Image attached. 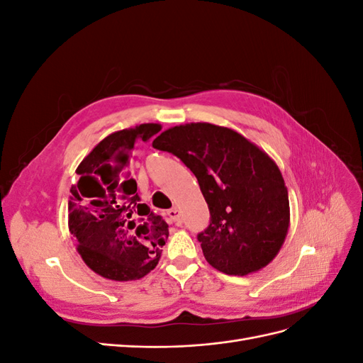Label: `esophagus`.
Masks as SVG:
<instances>
[{
	"label": "esophagus",
	"mask_w": 363,
	"mask_h": 363,
	"mask_svg": "<svg viewBox=\"0 0 363 363\" xmlns=\"http://www.w3.org/2000/svg\"><path fill=\"white\" fill-rule=\"evenodd\" d=\"M168 219L171 223H182L180 211L177 207H174V208H171V211H168Z\"/></svg>",
	"instance_id": "34e87169"
}]
</instances>
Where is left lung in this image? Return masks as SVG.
Instances as JSON below:
<instances>
[{"label": "left lung", "mask_w": 363, "mask_h": 363, "mask_svg": "<svg viewBox=\"0 0 363 363\" xmlns=\"http://www.w3.org/2000/svg\"><path fill=\"white\" fill-rule=\"evenodd\" d=\"M152 147L177 156L199 180L211 211V225L199 235L208 265L228 276L269 265L291 224L277 163L236 130L211 123L171 127Z\"/></svg>", "instance_id": "left-lung-1"}]
</instances>
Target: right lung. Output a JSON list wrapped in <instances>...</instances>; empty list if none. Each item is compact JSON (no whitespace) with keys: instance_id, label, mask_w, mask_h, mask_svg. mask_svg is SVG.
<instances>
[{"instance_id":"right-lung-1","label":"right lung","mask_w":363,"mask_h":363,"mask_svg":"<svg viewBox=\"0 0 363 363\" xmlns=\"http://www.w3.org/2000/svg\"><path fill=\"white\" fill-rule=\"evenodd\" d=\"M160 124L118 130L92 148L75 172L68 227L77 251L95 274L107 280L130 281L155 269L169 236L168 224L140 204L128 157L138 140L148 142Z\"/></svg>"}]
</instances>
